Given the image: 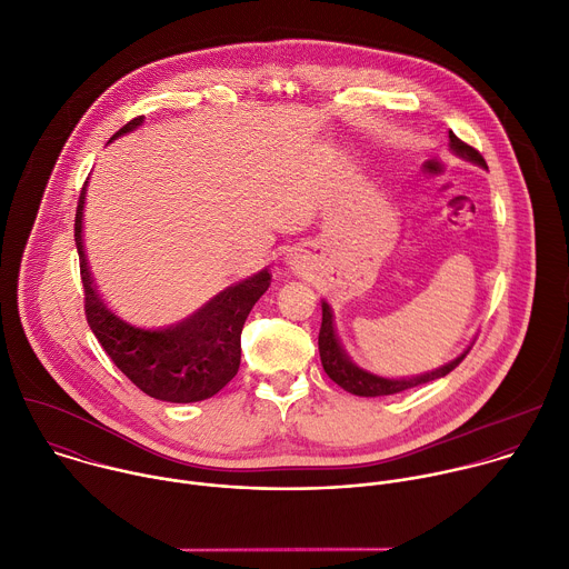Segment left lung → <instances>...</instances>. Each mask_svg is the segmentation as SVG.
<instances>
[{"instance_id": "left-lung-1", "label": "left lung", "mask_w": 569, "mask_h": 569, "mask_svg": "<svg viewBox=\"0 0 569 569\" xmlns=\"http://www.w3.org/2000/svg\"><path fill=\"white\" fill-rule=\"evenodd\" d=\"M450 139V150L470 161V164H477L481 169H489L486 167L483 157L468 143H463L452 130L448 134ZM319 358H321V367L323 371L329 373V378L340 385L345 391L353 393V396H367V398H373V396H389V393H398V391H405V389H412V387H419V385H426L430 380H437V378H443L446 373H450L463 358L466 353L470 351V347L459 353L455 360H450L448 365H441L439 369H432L428 373H421V376H412V378H385V376H378V373H371L362 367H358L349 353L345 351V347L340 345L338 336H336V323H333V310L327 301H321V329H319Z\"/></svg>"}]
</instances>
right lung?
I'll use <instances>...</instances> for the list:
<instances>
[{"instance_id": "obj_1", "label": "right lung", "mask_w": 569, "mask_h": 569, "mask_svg": "<svg viewBox=\"0 0 569 569\" xmlns=\"http://www.w3.org/2000/svg\"><path fill=\"white\" fill-rule=\"evenodd\" d=\"M143 117L132 119L110 141L137 130ZM88 182L80 191L73 240L86 288V315L92 333L112 362L148 396L167 402H198L218 393L238 371L240 333L250 310L270 288V272L261 270L242 279L193 315L171 327L141 329L114 315L99 297L83 246V209Z\"/></svg>"}]
</instances>
